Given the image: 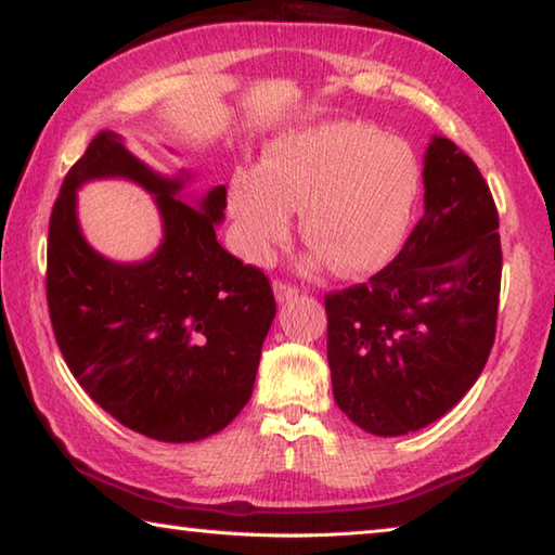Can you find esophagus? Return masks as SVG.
I'll return each instance as SVG.
<instances>
[{"label": "esophagus", "instance_id": "34e87169", "mask_svg": "<svg viewBox=\"0 0 555 555\" xmlns=\"http://www.w3.org/2000/svg\"><path fill=\"white\" fill-rule=\"evenodd\" d=\"M274 294L279 300H291L298 296V286L291 284V281H284V279H276L274 281Z\"/></svg>", "mask_w": 555, "mask_h": 555}]
</instances>
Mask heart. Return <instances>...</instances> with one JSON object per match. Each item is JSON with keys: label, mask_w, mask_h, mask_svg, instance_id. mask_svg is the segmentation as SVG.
I'll use <instances>...</instances> for the list:
<instances>
[{"label": "heart", "mask_w": 555, "mask_h": 555, "mask_svg": "<svg viewBox=\"0 0 555 555\" xmlns=\"http://www.w3.org/2000/svg\"><path fill=\"white\" fill-rule=\"evenodd\" d=\"M421 168L399 137L333 121L281 137L259 171H240L230 208L251 259L271 257L291 234V208H304L313 264L362 276L387 267L409 232Z\"/></svg>", "instance_id": "b5f03b06"}]
</instances>
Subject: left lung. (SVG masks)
<instances>
[{
	"label": "left lung",
	"mask_w": 555,
	"mask_h": 555,
	"mask_svg": "<svg viewBox=\"0 0 555 555\" xmlns=\"http://www.w3.org/2000/svg\"><path fill=\"white\" fill-rule=\"evenodd\" d=\"M426 210L367 284L325 294L335 403L374 436L434 424L465 397L494 345L500 215L473 158L436 137Z\"/></svg>",
	"instance_id": "1"
}]
</instances>
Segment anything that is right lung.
I'll return each mask as SVG.
<instances>
[{"label": "right lung", "mask_w": 555, "mask_h": 555, "mask_svg": "<svg viewBox=\"0 0 555 555\" xmlns=\"http://www.w3.org/2000/svg\"><path fill=\"white\" fill-rule=\"evenodd\" d=\"M100 175L157 193L165 242L149 262L115 266L81 240L74 188ZM181 188L137 162L115 131H98L53 203L46 267L53 335L73 377L121 426L164 443L208 438L237 416L276 315L264 271L215 237L224 185L201 208L178 198Z\"/></svg>", "instance_id": "right-lung-1"}]
</instances>
